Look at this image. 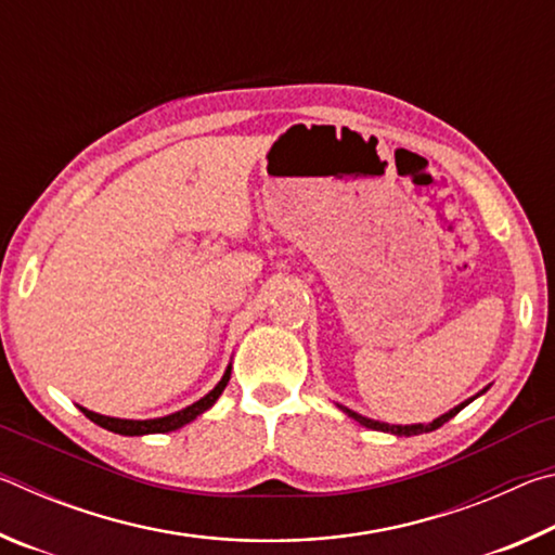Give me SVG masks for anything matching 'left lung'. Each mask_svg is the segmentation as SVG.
Segmentation results:
<instances>
[{"label":"left lung","instance_id":"8db88e82","mask_svg":"<svg viewBox=\"0 0 555 555\" xmlns=\"http://www.w3.org/2000/svg\"><path fill=\"white\" fill-rule=\"evenodd\" d=\"M487 391V387L480 391V393H485ZM480 393H477V397H480ZM475 399V397H473ZM473 399H467V401H463V403H457L455 409H450L448 413H443V416H438V418H434L430 421V424H411V426H389V424H382V421H372V418H367V416H360V413H354L352 409H347V406H340V403H337V406H340L347 416L350 418H354L357 424H362V426H367V428H372V430H384V434H393V436H418V434H430V430H436V428H440L443 424H448L450 418L455 416V413H460L463 411L469 401Z\"/></svg>","mask_w":555,"mask_h":555}]
</instances>
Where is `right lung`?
Returning a JSON list of instances; mask_svg holds the SVG:
<instances>
[{
	"mask_svg": "<svg viewBox=\"0 0 555 555\" xmlns=\"http://www.w3.org/2000/svg\"><path fill=\"white\" fill-rule=\"evenodd\" d=\"M230 372H232V364L228 370H224L222 379L215 384V389L210 393H205L203 399H198L191 406H185L176 413H168V416L162 418H146V421H131V418H112V416H102V413L95 411H88L82 409L80 411L86 413V416L92 421V424H98L102 428L112 430V434H119V436H146V434H168V430H178L183 428L185 424H191L193 418H198L203 411H208L215 401L220 399V393L224 391L230 382Z\"/></svg>",
	"mask_w": 555,
	"mask_h": 555,
	"instance_id": "1",
	"label": "right lung"
}]
</instances>
